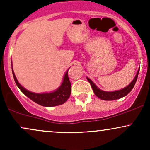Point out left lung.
Here are the masks:
<instances>
[{"label": "left lung", "instance_id": "obj_1", "mask_svg": "<svg viewBox=\"0 0 150 150\" xmlns=\"http://www.w3.org/2000/svg\"><path fill=\"white\" fill-rule=\"evenodd\" d=\"M139 71H140V68L137 70V73L136 74L135 77H134V79L132 81L130 82L127 87H124V88L120 89V90H116V91H113V92H106V91L101 90L97 87V86L92 82L90 79L87 77V80H88V82L90 83L91 86H92V88L94 91V93L95 94V95L97 97H99V99H102V100H106V101H112V100H116V99H120V98L125 97L127 94H128L130 91L132 90L133 87L135 85V82L137 81V77H138Z\"/></svg>", "mask_w": 150, "mask_h": 150}]
</instances>
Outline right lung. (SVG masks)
I'll return each instance as SVG.
<instances>
[{
  "label": "right lung",
  "mask_w": 150,
  "mask_h": 150,
  "mask_svg": "<svg viewBox=\"0 0 150 150\" xmlns=\"http://www.w3.org/2000/svg\"><path fill=\"white\" fill-rule=\"evenodd\" d=\"M12 71H13V77L15 83L18 88L25 94L27 97H29L31 100L34 101L37 104L41 106H46V107H52V106L61 105L68 100L71 94V83H70L69 78H68V69L65 72L64 77H63V82L61 86L57 89L51 92H44V93H35L30 92L27 90L25 87L19 83L17 77L15 76L14 71L13 69V63L11 61Z\"/></svg>",
  "instance_id": "right-lung-1"
}]
</instances>
